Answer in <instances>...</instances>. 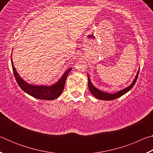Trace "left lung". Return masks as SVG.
Returning <instances> with one entry per match:
<instances>
[{
    "instance_id": "left-lung-1",
    "label": "left lung",
    "mask_w": 153,
    "mask_h": 153,
    "mask_svg": "<svg viewBox=\"0 0 153 153\" xmlns=\"http://www.w3.org/2000/svg\"><path fill=\"white\" fill-rule=\"evenodd\" d=\"M138 74H139V70L138 71V73H137L136 76L135 77V78H134L133 82L131 83L130 86H129L128 87H127L126 88L121 90L117 92L114 93V94H108V93L100 91V90L97 89V88L93 86L91 81H90V77L88 75V88H89L90 92L92 93V94L94 96V97L98 98V99L104 100H111L116 99V98H117L119 97H121V96H123V94H125L126 93H127L129 91V90H130L131 88H132L133 86H134V84H135L137 79H138Z\"/></svg>"
}]
</instances>
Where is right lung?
<instances>
[{"label":"right lung","mask_w":153,"mask_h":153,"mask_svg":"<svg viewBox=\"0 0 153 153\" xmlns=\"http://www.w3.org/2000/svg\"><path fill=\"white\" fill-rule=\"evenodd\" d=\"M11 60L13 71L14 76L19 86L27 94L38 99L51 100H55V98L59 97L63 92L67 77L71 69V68L67 69L63 76L61 77V79L52 86H35V85L28 84L19 76L15 68L12 59H11Z\"/></svg>","instance_id":"right-lung-1"}]
</instances>
